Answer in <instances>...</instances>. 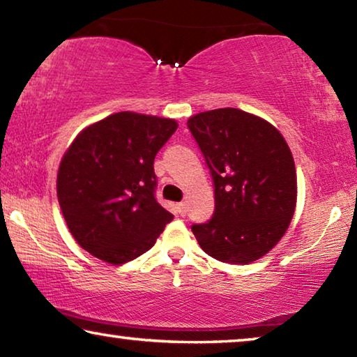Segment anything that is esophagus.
Wrapping results in <instances>:
<instances>
[{
  "instance_id": "1",
  "label": "esophagus",
  "mask_w": 357,
  "mask_h": 357,
  "mask_svg": "<svg viewBox=\"0 0 357 357\" xmlns=\"http://www.w3.org/2000/svg\"><path fill=\"white\" fill-rule=\"evenodd\" d=\"M177 212L182 217L185 215V213H186V204H185V202H180V204H177Z\"/></svg>"
}]
</instances>
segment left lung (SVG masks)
<instances>
[{"label": "left lung", "instance_id": "obj_1", "mask_svg": "<svg viewBox=\"0 0 357 357\" xmlns=\"http://www.w3.org/2000/svg\"><path fill=\"white\" fill-rule=\"evenodd\" d=\"M211 169L215 211L191 227L207 255L249 265L286 234L297 204L292 151L273 124L238 108H218L188 119Z\"/></svg>", "mask_w": 357, "mask_h": 357}]
</instances>
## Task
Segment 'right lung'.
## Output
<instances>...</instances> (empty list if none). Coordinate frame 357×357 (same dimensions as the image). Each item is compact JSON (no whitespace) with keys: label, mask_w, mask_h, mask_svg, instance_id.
<instances>
[{"label":"right lung","mask_w":357,"mask_h":357,"mask_svg":"<svg viewBox=\"0 0 357 357\" xmlns=\"http://www.w3.org/2000/svg\"><path fill=\"white\" fill-rule=\"evenodd\" d=\"M175 119L119 112L87 126L60 161L57 197L81 248L112 265L145 254L174 215L156 201V153Z\"/></svg>","instance_id":"right-lung-1"}]
</instances>
